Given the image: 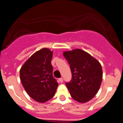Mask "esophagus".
<instances>
[{"label":"esophagus","instance_id":"obj_1","mask_svg":"<svg viewBox=\"0 0 123 123\" xmlns=\"http://www.w3.org/2000/svg\"><path fill=\"white\" fill-rule=\"evenodd\" d=\"M58 81H59V82H61V83H62L63 82V78H59V79H58Z\"/></svg>","mask_w":123,"mask_h":123}]
</instances>
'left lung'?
Instances as JSON below:
<instances>
[{
	"label": "left lung",
	"mask_w": 123,
	"mask_h": 123,
	"mask_svg": "<svg viewBox=\"0 0 123 123\" xmlns=\"http://www.w3.org/2000/svg\"><path fill=\"white\" fill-rule=\"evenodd\" d=\"M72 79L66 83L71 97L80 103L91 100L97 94L102 81V68L97 59L79 49L63 52Z\"/></svg>",
	"instance_id": "8db88e82"
}]
</instances>
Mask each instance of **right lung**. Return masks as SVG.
Returning <instances> with one entry per match:
<instances>
[{
  "mask_svg": "<svg viewBox=\"0 0 123 123\" xmlns=\"http://www.w3.org/2000/svg\"><path fill=\"white\" fill-rule=\"evenodd\" d=\"M52 55L53 52L49 49L37 51L27 60L19 71L20 79L26 92L39 103L53 98L58 85L52 76Z\"/></svg>",
  "mask_w": 123,
  "mask_h": 123,
  "instance_id": "right-lung-1",
  "label": "right lung"
}]
</instances>
